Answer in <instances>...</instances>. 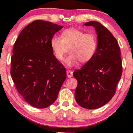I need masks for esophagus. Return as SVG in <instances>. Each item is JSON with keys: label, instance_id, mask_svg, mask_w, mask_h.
Listing matches in <instances>:
<instances>
[{"label": "esophagus", "instance_id": "1", "mask_svg": "<svg viewBox=\"0 0 133 133\" xmlns=\"http://www.w3.org/2000/svg\"><path fill=\"white\" fill-rule=\"evenodd\" d=\"M66 75L68 76V77H72V76H73V74H72V72L70 70H67Z\"/></svg>", "mask_w": 133, "mask_h": 133}]
</instances>
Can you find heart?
<instances>
[{
    "label": "heart",
    "instance_id": "b5f03b06",
    "mask_svg": "<svg viewBox=\"0 0 133 133\" xmlns=\"http://www.w3.org/2000/svg\"><path fill=\"white\" fill-rule=\"evenodd\" d=\"M50 46L56 59H63L66 47L70 46V54L63 63L68 67L77 65L79 62L85 63L91 61L97 49V40L92 34H85L75 28L63 31L61 37L54 36L50 41Z\"/></svg>",
    "mask_w": 133,
    "mask_h": 133
}]
</instances>
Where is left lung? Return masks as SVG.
Here are the masks:
<instances>
[{"label": "left lung", "instance_id": "8db88e82", "mask_svg": "<svg viewBox=\"0 0 133 133\" xmlns=\"http://www.w3.org/2000/svg\"><path fill=\"white\" fill-rule=\"evenodd\" d=\"M84 25L95 29L97 49L91 61L74 71L73 76L77 81L74 96L80 106L91 110L101 108L112 99L122 67L119 46L110 31L96 21Z\"/></svg>", "mask_w": 133, "mask_h": 133}]
</instances>
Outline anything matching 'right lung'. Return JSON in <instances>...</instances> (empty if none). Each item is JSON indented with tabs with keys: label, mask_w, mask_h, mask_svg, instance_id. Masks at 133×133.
<instances>
[{
	"label": "right lung",
	"mask_w": 133,
	"mask_h": 133,
	"mask_svg": "<svg viewBox=\"0 0 133 133\" xmlns=\"http://www.w3.org/2000/svg\"><path fill=\"white\" fill-rule=\"evenodd\" d=\"M63 26L37 20L21 32L14 43L11 76L25 101L45 108L57 99L66 70L53 54L50 41Z\"/></svg>",
	"instance_id": "add662e5"
}]
</instances>
